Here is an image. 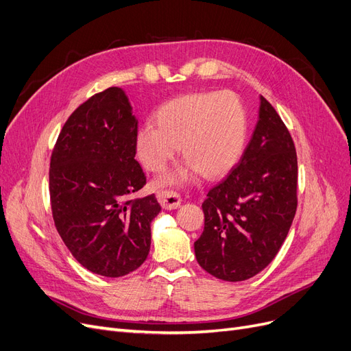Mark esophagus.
Returning a JSON list of instances; mask_svg holds the SVG:
<instances>
[{"label": "esophagus", "instance_id": "34e87169", "mask_svg": "<svg viewBox=\"0 0 351 351\" xmlns=\"http://www.w3.org/2000/svg\"><path fill=\"white\" fill-rule=\"evenodd\" d=\"M157 197H158V202L161 203V206L167 210L178 208L181 204V197L176 191H160L157 194Z\"/></svg>", "mask_w": 351, "mask_h": 351}]
</instances>
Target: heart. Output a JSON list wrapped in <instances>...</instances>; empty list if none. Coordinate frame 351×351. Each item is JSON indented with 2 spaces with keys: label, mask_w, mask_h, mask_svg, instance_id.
I'll return each mask as SVG.
<instances>
[{
  "label": "heart",
  "mask_w": 351,
  "mask_h": 351,
  "mask_svg": "<svg viewBox=\"0 0 351 351\" xmlns=\"http://www.w3.org/2000/svg\"><path fill=\"white\" fill-rule=\"evenodd\" d=\"M156 123L136 131L135 151L151 173L162 171L181 147L186 164L161 176L158 186L190 181L194 174L207 178L228 174L242 157L247 136V114L233 92H191L162 104Z\"/></svg>",
  "instance_id": "obj_1"
}]
</instances>
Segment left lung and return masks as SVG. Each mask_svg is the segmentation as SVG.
Returning a JSON list of instances; mask_svg holds the SVG:
<instances>
[{
  "label": "left lung",
  "mask_w": 351,
  "mask_h": 351,
  "mask_svg": "<svg viewBox=\"0 0 351 351\" xmlns=\"http://www.w3.org/2000/svg\"><path fill=\"white\" fill-rule=\"evenodd\" d=\"M259 101L242 158L202 204L204 230L194 242L202 268L229 282L246 281L272 262L297 212L295 147L274 106Z\"/></svg>",
  "instance_id": "obj_1"
}]
</instances>
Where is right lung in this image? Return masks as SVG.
Listing matches in <instances>:
<instances>
[{
    "instance_id": "obj_1",
    "label": "right lung",
    "mask_w": 351,
    "mask_h": 351,
    "mask_svg": "<svg viewBox=\"0 0 351 351\" xmlns=\"http://www.w3.org/2000/svg\"><path fill=\"white\" fill-rule=\"evenodd\" d=\"M138 119L122 88L80 105L51 154L49 187L56 229L88 271L119 278L141 266L151 221L161 212L154 194L132 200L145 184L135 160Z\"/></svg>"
}]
</instances>
